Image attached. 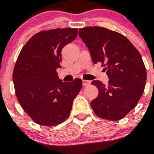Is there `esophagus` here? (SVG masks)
<instances>
[{
    "label": "esophagus",
    "mask_w": 154,
    "mask_h": 154,
    "mask_svg": "<svg viewBox=\"0 0 154 154\" xmlns=\"http://www.w3.org/2000/svg\"><path fill=\"white\" fill-rule=\"evenodd\" d=\"M90 83L91 82L89 81V80H82V85H83V86H87V85H89Z\"/></svg>",
    "instance_id": "34e87169"
}]
</instances>
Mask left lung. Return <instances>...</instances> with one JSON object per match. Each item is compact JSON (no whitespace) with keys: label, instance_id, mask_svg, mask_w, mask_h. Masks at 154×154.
Listing matches in <instances>:
<instances>
[{"label":"left lung","instance_id":"obj_1","mask_svg":"<svg viewBox=\"0 0 154 154\" xmlns=\"http://www.w3.org/2000/svg\"><path fill=\"white\" fill-rule=\"evenodd\" d=\"M79 35L94 63L101 62L109 79L107 85L92 82L99 96L91 102V107L103 119H123L135 108L145 88L146 71L140 54L124 35L107 28H79Z\"/></svg>","mask_w":154,"mask_h":154}]
</instances>
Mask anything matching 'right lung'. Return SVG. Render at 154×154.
<instances>
[{
  "label": "right lung",
  "mask_w": 154,
  "mask_h": 154,
  "mask_svg": "<svg viewBox=\"0 0 154 154\" xmlns=\"http://www.w3.org/2000/svg\"><path fill=\"white\" fill-rule=\"evenodd\" d=\"M77 28L41 31L24 45L13 72L17 101L34 122L42 126L60 124L70 115L72 103L82 85L59 79L62 49L74 41Z\"/></svg>",
  "instance_id": "1"
}]
</instances>
